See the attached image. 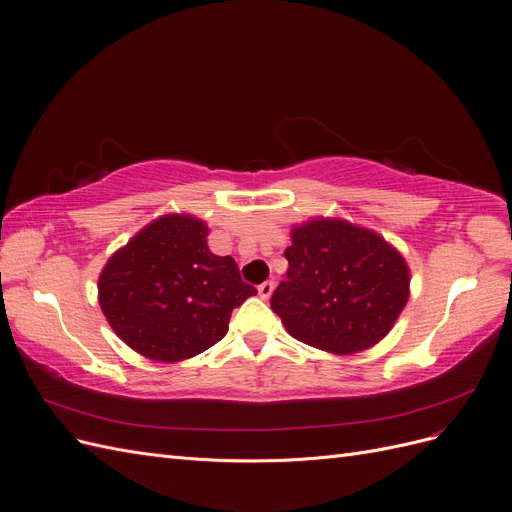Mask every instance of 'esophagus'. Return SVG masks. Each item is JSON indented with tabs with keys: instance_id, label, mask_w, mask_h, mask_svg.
<instances>
[{
	"instance_id": "1",
	"label": "esophagus",
	"mask_w": 512,
	"mask_h": 512,
	"mask_svg": "<svg viewBox=\"0 0 512 512\" xmlns=\"http://www.w3.org/2000/svg\"><path fill=\"white\" fill-rule=\"evenodd\" d=\"M273 288H275V286H273V282H265V284H260V286H258V294H260V299H265V301H267V299L271 297V294H273Z\"/></svg>"
}]
</instances>
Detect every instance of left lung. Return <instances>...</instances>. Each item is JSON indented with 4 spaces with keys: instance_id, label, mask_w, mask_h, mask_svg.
<instances>
[{
    "instance_id": "obj_1",
    "label": "left lung",
    "mask_w": 512,
    "mask_h": 512,
    "mask_svg": "<svg viewBox=\"0 0 512 512\" xmlns=\"http://www.w3.org/2000/svg\"><path fill=\"white\" fill-rule=\"evenodd\" d=\"M286 282L271 309L299 342L348 356L389 335L410 299V267L376 230L342 218L292 226Z\"/></svg>"
}]
</instances>
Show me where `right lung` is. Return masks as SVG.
I'll return each instance as SVG.
<instances>
[{
    "label": "right lung",
    "mask_w": 512,
    "mask_h": 512,
    "mask_svg": "<svg viewBox=\"0 0 512 512\" xmlns=\"http://www.w3.org/2000/svg\"><path fill=\"white\" fill-rule=\"evenodd\" d=\"M207 235L194 215L166 213L106 260L98 301L134 352L162 363L192 359L220 342L232 309L256 294L235 260L209 250Z\"/></svg>",
    "instance_id": "right-lung-1"
}]
</instances>
